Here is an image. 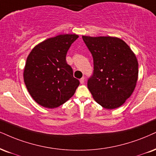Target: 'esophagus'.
<instances>
[{
    "instance_id": "esophagus-1",
    "label": "esophagus",
    "mask_w": 156,
    "mask_h": 156,
    "mask_svg": "<svg viewBox=\"0 0 156 156\" xmlns=\"http://www.w3.org/2000/svg\"><path fill=\"white\" fill-rule=\"evenodd\" d=\"M84 77H82L80 79V83L84 84Z\"/></svg>"
}]
</instances>
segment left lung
<instances>
[{"label": "left lung", "mask_w": 156, "mask_h": 156, "mask_svg": "<svg viewBox=\"0 0 156 156\" xmlns=\"http://www.w3.org/2000/svg\"><path fill=\"white\" fill-rule=\"evenodd\" d=\"M93 58V74L87 87L93 98L106 109L120 107L133 93L138 62L124 40L113 37L82 36Z\"/></svg>", "instance_id": "obj_1"}]
</instances>
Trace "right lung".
<instances>
[{
    "label": "right lung",
    "mask_w": 156,
    "mask_h": 156,
    "mask_svg": "<svg viewBox=\"0 0 156 156\" xmlns=\"http://www.w3.org/2000/svg\"><path fill=\"white\" fill-rule=\"evenodd\" d=\"M79 37L60 34L35 46L27 58L24 80L36 103L48 108L63 104L74 95L80 81L66 61L67 51Z\"/></svg>",
    "instance_id": "1"
}]
</instances>
